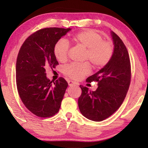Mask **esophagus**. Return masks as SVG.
<instances>
[{
	"label": "esophagus",
	"mask_w": 148,
	"mask_h": 148,
	"mask_svg": "<svg viewBox=\"0 0 148 148\" xmlns=\"http://www.w3.org/2000/svg\"><path fill=\"white\" fill-rule=\"evenodd\" d=\"M68 84H69V86H72V85H74V84H76V85H77V84H78L77 83L74 82V81H71V80L68 81Z\"/></svg>",
	"instance_id": "esophagus-1"
}]
</instances>
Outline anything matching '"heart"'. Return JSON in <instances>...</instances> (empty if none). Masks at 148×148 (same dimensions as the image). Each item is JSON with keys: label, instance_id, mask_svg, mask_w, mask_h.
Returning a JSON list of instances; mask_svg holds the SVG:
<instances>
[{"label": "heart", "instance_id": "1", "mask_svg": "<svg viewBox=\"0 0 148 148\" xmlns=\"http://www.w3.org/2000/svg\"><path fill=\"white\" fill-rule=\"evenodd\" d=\"M75 46L84 49L83 60H88L92 67L100 69L108 64L114 54V45L110 40H103L102 36L93 30H84L71 38ZM55 57L64 62L68 58L69 45L64 39H60L53 48ZM90 65L88 62L71 63L63 67L64 74L72 79L79 80L89 74Z\"/></svg>", "mask_w": 148, "mask_h": 148}]
</instances>
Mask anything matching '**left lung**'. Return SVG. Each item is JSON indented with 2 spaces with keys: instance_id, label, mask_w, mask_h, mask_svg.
<instances>
[{
  "instance_id": "1",
  "label": "left lung",
  "mask_w": 148,
  "mask_h": 148,
  "mask_svg": "<svg viewBox=\"0 0 148 148\" xmlns=\"http://www.w3.org/2000/svg\"><path fill=\"white\" fill-rule=\"evenodd\" d=\"M114 54L111 60L101 70L88 77L86 81L98 83L94 92L80 85L82 91L78 106L84 117L102 121L117 111L127 95L131 81V65L128 52L122 40L111 32Z\"/></svg>"
}]
</instances>
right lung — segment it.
Segmentation results:
<instances>
[{"mask_svg":"<svg viewBox=\"0 0 148 148\" xmlns=\"http://www.w3.org/2000/svg\"><path fill=\"white\" fill-rule=\"evenodd\" d=\"M70 29L45 28L25 40L19 51L16 65V81L25 106L40 118L55 115L60 108L68 83L60 77L55 82L46 77V68H55V43Z\"/></svg>","mask_w":148,"mask_h":148,"instance_id":"obj_1","label":"right lung"}]
</instances>
